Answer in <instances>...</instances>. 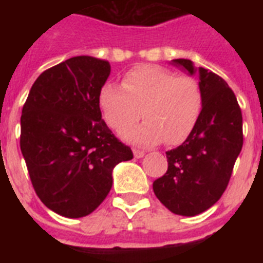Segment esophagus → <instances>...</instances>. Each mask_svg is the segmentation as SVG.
<instances>
[{
	"label": "esophagus",
	"mask_w": 263,
	"mask_h": 263,
	"mask_svg": "<svg viewBox=\"0 0 263 263\" xmlns=\"http://www.w3.org/2000/svg\"><path fill=\"white\" fill-rule=\"evenodd\" d=\"M133 155L134 158L139 159V158L145 157V152H141V150H133Z\"/></svg>",
	"instance_id": "1"
}]
</instances>
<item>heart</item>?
<instances>
[{"mask_svg":"<svg viewBox=\"0 0 263 263\" xmlns=\"http://www.w3.org/2000/svg\"><path fill=\"white\" fill-rule=\"evenodd\" d=\"M99 105L104 121L118 133L135 123L143 111L146 120L122 136L127 142L153 146L166 141L178 145L196 126L203 97L192 78L176 76L162 67L142 66L127 72L121 87L104 85Z\"/></svg>","mask_w":263,"mask_h":263,"instance_id":"b5f03b06","label":"heart"}]
</instances>
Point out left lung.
<instances>
[{"instance_id": "obj_1", "label": "left lung", "mask_w": 263, "mask_h": 263, "mask_svg": "<svg viewBox=\"0 0 263 263\" xmlns=\"http://www.w3.org/2000/svg\"><path fill=\"white\" fill-rule=\"evenodd\" d=\"M171 64L199 78L203 97L192 133L166 153L168 168L153 183L155 196L175 215L196 216L221 197L242 148V115L227 81L188 59Z\"/></svg>"}]
</instances>
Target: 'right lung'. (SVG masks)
<instances>
[{"instance_id":"add662e5","label":"right lung","mask_w":263,"mask_h":263,"mask_svg":"<svg viewBox=\"0 0 263 263\" xmlns=\"http://www.w3.org/2000/svg\"><path fill=\"white\" fill-rule=\"evenodd\" d=\"M106 60L75 57L39 75L21 116V152L32 187L48 210L84 217L103 203L113 168L133 159L101 118Z\"/></svg>"}]
</instances>
